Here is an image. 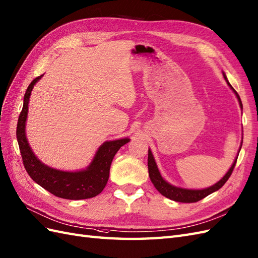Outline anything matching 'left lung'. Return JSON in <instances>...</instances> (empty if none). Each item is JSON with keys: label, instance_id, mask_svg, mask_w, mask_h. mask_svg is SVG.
<instances>
[{"label": "left lung", "instance_id": "obj_1", "mask_svg": "<svg viewBox=\"0 0 258 258\" xmlns=\"http://www.w3.org/2000/svg\"><path fill=\"white\" fill-rule=\"evenodd\" d=\"M223 77H224V79H226V82L229 85V87L232 89L233 92L235 94L237 100H239L241 109H243L240 96L237 95V92L234 90L232 86L230 85V83L228 82V78H227V76H226V74H224V73H223ZM241 146H242V144H241ZM240 150H241V147L239 149V153H240ZM237 156H239V155H237ZM237 156L235 158L234 162L232 163V166H231V168L229 169L228 172L224 174V176L222 177L220 181H218L216 184H214L213 186H209V187L204 188V189H188V188H182V187L171 185L170 183H168L166 180L163 179V177L160 174V172H159V170H158L157 163L155 161L153 153H151V150L149 149L148 150V172H149V177H150V181L153 182V184L155 185V187L157 188L158 192L162 194L163 196H166L167 198H170V200L175 201V202H180V203H196L198 201L203 200V198H205L206 196H208L209 194L216 192V190L221 188L224 185V183H226L229 180L230 175L232 174V171L235 167V163H236V160H237Z\"/></svg>", "mask_w": 258, "mask_h": 258}]
</instances>
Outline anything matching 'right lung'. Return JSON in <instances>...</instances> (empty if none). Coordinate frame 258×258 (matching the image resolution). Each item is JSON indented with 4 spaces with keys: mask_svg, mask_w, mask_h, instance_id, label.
Here are the masks:
<instances>
[{
    "mask_svg": "<svg viewBox=\"0 0 258 258\" xmlns=\"http://www.w3.org/2000/svg\"><path fill=\"white\" fill-rule=\"evenodd\" d=\"M43 75L38 76L28 86L24 96L23 110L19 114L16 137L23 158L24 167L29 176L41 187L57 197L65 200H86L100 194L109 180L111 162L117 150L130 142L128 138L103 143L85 170L71 172L48 167L32 153L26 138V120L28 114V103L32 88Z\"/></svg>",
    "mask_w": 258,
    "mask_h": 258,
    "instance_id": "1",
    "label": "right lung"
}]
</instances>
